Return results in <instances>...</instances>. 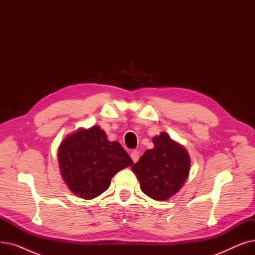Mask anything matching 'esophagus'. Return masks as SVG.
I'll return each mask as SVG.
<instances>
[{
	"label": "esophagus",
	"instance_id": "obj_1",
	"mask_svg": "<svg viewBox=\"0 0 255 255\" xmlns=\"http://www.w3.org/2000/svg\"><path fill=\"white\" fill-rule=\"evenodd\" d=\"M139 157H140V154H139V152H138V151H133V152L131 153V158H132L133 162H134V163L138 161Z\"/></svg>",
	"mask_w": 255,
	"mask_h": 255
}]
</instances>
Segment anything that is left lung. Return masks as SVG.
<instances>
[{"label": "left lung", "mask_w": 255, "mask_h": 255, "mask_svg": "<svg viewBox=\"0 0 255 255\" xmlns=\"http://www.w3.org/2000/svg\"><path fill=\"white\" fill-rule=\"evenodd\" d=\"M152 141L154 148L146 150L131 169L144 194L164 202L178 193L189 177L191 159L184 146L165 132Z\"/></svg>", "instance_id": "left-lung-1"}]
</instances>
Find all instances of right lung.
I'll list each match as a JSON object with an SVG mask.
<instances>
[{
  "instance_id": "1",
  "label": "right lung",
  "mask_w": 255,
  "mask_h": 255,
  "mask_svg": "<svg viewBox=\"0 0 255 255\" xmlns=\"http://www.w3.org/2000/svg\"><path fill=\"white\" fill-rule=\"evenodd\" d=\"M58 162L67 187L84 199L102 194L117 172L133 164L122 145L107 139L98 125L67 135L59 145Z\"/></svg>"
}]
</instances>
